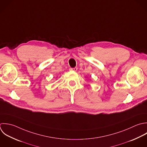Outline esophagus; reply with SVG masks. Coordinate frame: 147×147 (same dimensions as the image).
<instances>
[{
  "label": "esophagus",
  "instance_id": "1",
  "mask_svg": "<svg viewBox=\"0 0 147 147\" xmlns=\"http://www.w3.org/2000/svg\"><path fill=\"white\" fill-rule=\"evenodd\" d=\"M70 70L71 71H76L77 70V67H74V68H70Z\"/></svg>",
  "mask_w": 147,
  "mask_h": 147
}]
</instances>
